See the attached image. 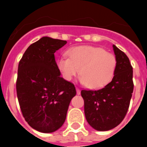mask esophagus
Here are the masks:
<instances>
[{"mask_svg":"<svg viewBox=\"0 0 147 147\" xmlns=\"http://www.w3.org/2000/svg\"><path fill=\"white\" fill-rule=\"evenodd\" d=\"M76 93H77L78 95H80V93H81V91H80V90L79 89V88H76Z\"/></svg>","mask_w":147,"mask_h":147,"instance_id":"1","label":"esophagus"}]
</instances>
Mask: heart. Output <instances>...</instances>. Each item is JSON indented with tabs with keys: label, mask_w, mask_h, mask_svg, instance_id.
Here are the masks:
<instances>
[{
	"label": "heart",
	"mask_w": 147,
	"mask_h": 147,
	"mask_svg": "<svg viewBox=\"0 0 147 147\" xmlns=\"http://www.w3.org/2000/svg\"><path fill=\"white\" fill-rule=\"evenodd\" d=\"M69 57H61L57 66L65 80L70 81L74 76L81 75L80 82L90 89H98L111 80L116 68L113 54L102 48L82 45L67 51Z\"/></svg>",
	"instance_id": "b5f03b06"
}]
</instances>
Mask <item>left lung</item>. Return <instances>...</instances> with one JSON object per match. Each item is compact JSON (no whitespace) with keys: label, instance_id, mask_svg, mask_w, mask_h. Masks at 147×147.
<instances>
[{"label":"left lung","instance_id":"left-lung-1","mask_svg":"<svg viewBox=\"0 0 147 147\" xmlns=\"http://www.w3.org/2000/svg\"><path fill=\"white\" fill-rule=\"evenodd\" d=\"M113 48L117 65L112 81L98 90L81 91L87 121L98 131L113 129L123 121L133 92L132 67L129 58L115 45Z\"/></svg>","mask_w":147,"mask_h":147}]
</instances>
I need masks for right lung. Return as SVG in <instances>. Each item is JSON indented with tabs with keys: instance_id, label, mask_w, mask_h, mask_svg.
<instances>
[{
	"instance_id": "add662e5",
	"label": "right lung",
	"mask_w": 147,
	"mask_h": 147,
	"mask_svg": "<svg viewBox=\"0 0 147 147\" xmlns=\"http://www.w3.org/2000/svg\"><path fill=\"white\" fill-rule=\"evenodd\" d=\"M65 40L42 37L26 49L18 65L16 89L23 117L33 129L50 133L66 119L76 96L72 83L61 77L54 53Z\"/></svg>"
}]
</instances>
